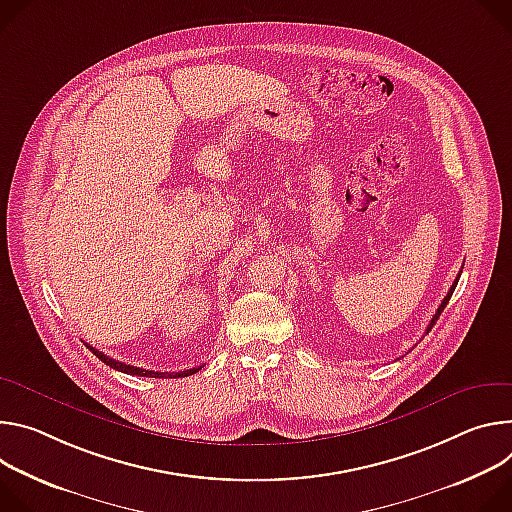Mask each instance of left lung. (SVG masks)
I'll use <instances>...</instances> for the list:
<instances>
[{"mask_svg": "<svg viewBox=\"0 0 512 512\" xmlns=\"http://www.w3.org/2000/svg\"><path fill=\"white\" fill-rule=\"evenodd\" d=\"M458 280H460V274H458V276H456V280H453V285H451V289H449V293H447V295H445V299H443V301H441V305H439V309H437V311H435V315H433V319H431V323H429V327H427V333H429V331H431V327H433V325H435V321H437V319H439V315H441V311H443V309H445V305H447V303H449V299H451V295H453V291H456V287H458Z\"/></svg>", "mask_w": 512, "mask_h": 512, "instance_id": "obj_1", "label": "left lung"}]
</instances>
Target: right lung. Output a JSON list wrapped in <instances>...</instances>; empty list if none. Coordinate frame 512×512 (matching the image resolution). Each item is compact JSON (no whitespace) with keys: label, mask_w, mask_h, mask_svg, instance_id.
Instances as JSON below:
<instances>
[{"label":"right lung","mask_w":512,"mask_h":512,"mask_svg":"<svg viewBox=\"0 0 512 512\" xmlns=\"http://www.w3.org/2000/svg\"><path fill=\"white\" fill-rule=\"evenodd\" d=\"M103 364H107L109 368H113V370H120V372H126V374H132V376H146V378H185V376H191V374H195V372H199L201 370V366L199 368H189V370H181V372H154V370H144V368H136V366H130V364H124V362H118V360H113V358H109V356H105L103 352H99V350H95L93 346H89V344H85Z\"/></svg>","instance_id":"obj_1"}]
</instances>
